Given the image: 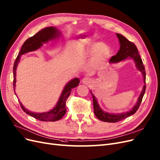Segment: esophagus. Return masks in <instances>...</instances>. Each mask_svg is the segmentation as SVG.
I'll return each mask as SVG.
<instances>
[{
	"label": "esophagus",
	"instance_id": "34e87169",
	"mask_svg": "<svg viewBox=\"0 0 160 160\" xmlns=\"http://www.w3.org/2000/svg\"><path fill=\"white\" fill-rule=\"evenodd\" d=\"M81 82L85 85H88L91 82V80L89 78H85L81 80Z\"/></svg>",
	"mask_w": 160,
	"mask_h": 160
}]
</instances>
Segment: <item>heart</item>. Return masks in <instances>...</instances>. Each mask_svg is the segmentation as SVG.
<instances>
[{
    "instance_id": "heart-1",
    "label": "heart",
    "mask_w": 160,
    "mask_h": 160,
    "mask_svg": "<svg viewBox=\"0 0 160 160\" xmlns=\"http://www.w3.org/2000/svg\"><path fill=\"white\" fill-rule=\"evenodd\" d=\"M85 54L94 53L91 60V65L97 66L103 63L111 56V49L101 42L92 43L85 49Z\"/></svg>"
}]
</instances>
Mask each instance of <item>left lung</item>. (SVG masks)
<instances>
[{
  "label": "left lung",
  "mask_w": 160,
  "mask_h": 160,
  "mask_svg": "<svg viewBox=\"0 0 160 160\" xmlns=\"http://www.w3.org/2000/svg\"><path fill=\"white\" fill-rule=\"evenodd\" d=\"M117 36L120 42V49L116 56H114L111 58V59H110V62L118 63L119 62L122 61V60L126 59L127 58H132L134 60L137 69L142 72L143 75V78H144V82L146 84L145 68L144 64H143L142 60L138 53V49L136 45L134 43L131 42L128 40L126 39V38L122 35L117 34ZM146 86L144 85V87H143L142 91L140 93L138 98L137 102L134 105V107L128 112L120 114H112L103 111L100 107V106L98 105L97 98H95L94 95H92V92L91 91L93 99V107H94V113L95 116L99 120L104 121V122H117L120 120H122L126 118L130 117V116L134 114L137 111V110L138 109L140 105L143 97H144L146 91Z\"/></svg>",
  "instance_id": "left-lung-1"
}]
</instances>
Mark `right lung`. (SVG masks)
<instances>
[{
  "instance_id": "obj_1",
  "label": "right lung",
  "mask_w": 160,
  "mask_h": 160,
  "mask_svg": "<svg viewBox=\"0 0 160 160\" xmlns=\"http://www.w3.org/2000/svg\"><path fill=\"white\" fill-rule=\"evenodd\" d=\"M61 33L55 27H46L45 28L42 29L40 31L30 38L27 39L24 43H23L22 46L21 48L20 51L19 52L18 56L16 58L13 67V73H14V81H13V87L14 90L15 89L16 87V71L17 68L18 63L20 61V57L22 54L26 53L28 52L35 51L36 49H39L40 47L43 46V43H46L49 41L56 39L57 38L60 36ZM79 79L78 78H75L68 82L65 86L64 89L62 92V95L60 96L58 102L56 104L52 110L46 112L42 113H36L31 112L28 110L26 109L22 103L20 102V104L21 108H22L23 111L28 114L30 115L31 117L35 118L37 120L41 121H49V122H54L59 119H61L66 112V100H67L68 97L69 96L71 92V89L73 88L78 87L79 83ZM15 92V91H14ZM16 94V93H15Z\"/></svg>"
}]
</instances>
